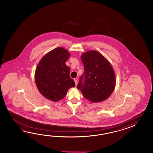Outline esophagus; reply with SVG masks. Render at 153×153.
I'll return each mask as SVG.
<instances>
[{
    "label": "esophagus",
    "instance_id": "obj_1",
    "mask_svg": "<svg viewBox=\"0 0 153 153\" xmlns=\"http://www.w3.org/2000/svg\"><path fill=\"white\" fill-rule=\"evenodd\" d=\"M74 82H75V85L76 86L78 84V80L77 79H74Z\"/></svg>",
    "mask_w": 153,
    "mask_h": 153
}]
</instances>
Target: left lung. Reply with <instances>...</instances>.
I'll use <instances>...</instances> for the list:
<instances>
[{
	"mask_svg": "<svg viewBox=\"0 0 153 153\" xmlns=\"http://www.w3.org/2000/svg\"><path fill=\"white\" fill-rule=\"evenodd\" d=\"M84 73L77 88L92 102H101L113 93L116 85L114 69L110 62L100 52L90 50L81 56Z\"/></svg>",
	"mask_w": 153,
	"mask_h": 153,
	"instance_id": "left-lung-1",
	"label": "left lung"
}]
</instances>
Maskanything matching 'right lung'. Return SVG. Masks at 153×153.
<instances>
[{"label":"right lung","instance_id":"obj_1","mask_svg":"<svg viewBox=\"0 0 153 153\" xmlns=\"http://www.w3.org/2000/svg\"><path fill=\"white\" fill-rule=\"evenodd\" d=\"M70 53L62 47L47 53L40 61L35 73V81L40 93L49 100L63 99L70 88L75 87L70 77V68L65 62Z\"/></svg>","mask_w":153,"mask_h":153}]
</instances>
